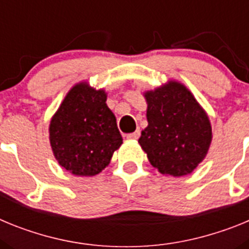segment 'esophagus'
I'll return each instance as SVG.
<instances>
[{"label":"esophagus","mask_w":249,"mask_h":249,"mask_svg":"<svg viewBox=\"0 0 249 249\" xmlns=\"http://www.w3.org/2000/svg\"><path fill=\"white\" fill-rule=\"evenodd\" d=\"M138 137H140V129H137V131L132 132V133H128V135H127V138H128V140H137Z\"/></svg>","instance_id":"esophagus-1"}]
</instances>
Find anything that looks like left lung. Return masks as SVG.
I'll return each instance as SVG.
<instances>
[{
	"label": "left lung",
	"mask_w": 249,
	"mask_h": 249,
	"mask_svg": "<svg viewBox=\"0 0 249 249\" xmlns=\"http://www.w3.org/2000/svg\"><path fill=\"white\" fill-rule=\"evenodd\" d=\"M144 97L148 126L138 140L141 147L160 173L188 175L206 157L212 141L207 114L181 83L171 82Z\"/></svg>",
	"instance_id": "1"
}]
</instances>
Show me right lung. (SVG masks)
<instances>
[{
	"instance_id": "add662e5",
	"label": "right lung",
	"mask_w": 249,
	"mask_h": 249,
	"mask_svg": "<svg viewBox=\"0 0 249 249\" xmlns=\"http://www.w3.org/2000/svg\"><path fill=\"white\" fill-rule=\"evenodd\" d=\"M50 141L58 163L73 175L94 176L108 166L122 136L105 91L74 86L51 121Z\"/></svg>"
}]
</instances>
